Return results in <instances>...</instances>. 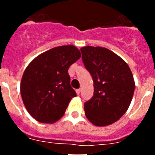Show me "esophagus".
I'll list each match as a JSON object with an SVG mask.
<instances>
[{
  "mask_svg": "<svg viewBox=\"0 0 155 155\" xmlns=\"http://www.w3.org/2000/svg\"><path fill=\"white\" fill-rule=\"evenodd\" d=\"M76 93H77V94H79L81 93V89L80 88H79V89H77L76 90Z\"/></svg>",
  "mask_w": 155,
  "mask_h": 155,
  "instance_id": "1",
  "label": "esophagus"
}]
</instances>
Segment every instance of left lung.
<instances>
[{
    "instance_id": "1",
    "label": "left lung",
    "mask_w": 155,
    "mask_h": 155,
    "mask_svg": "<svg viewBox=\"0 0 155 155\" xmlns=\"http://www.w3.org/2000/svg\"><path fill=\"white\" fill-rule=\"evenodd\" d=\"M81 51L94 82L93 97L84 103L86 117L97 127L110 125L130 105L135 89L132 72L121 57L106 48L87 46Z\"/></svg>"
}]
</instances>
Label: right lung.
<instances>
[{
	"label": "right lung",
	"instance_id": "1",
	"mask_svg": "<svg viewBox=\"0 0 155 155\" xmlns=\"http://www.w3.org/2000/svg\"><path fill=\"white\" fill-rule=\"evenodd\" d=\"M76 46L54 47L37 56L25 70L20 85L23 103L35 120L53 124L64 116L71 98L68 69L81 57Z\"/></svg>",
	"mask_w": 155,
	"mask_h": 155
}]
</instances>
